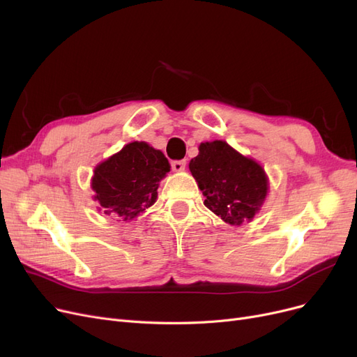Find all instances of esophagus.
<instances>
[{"label": "esophagus", "instance_id": "1", "mask_svg": "<svg viewBox=\"0 0 357 357\" xmlns=\"http://www.w3.org/2000/svg\"><path fill=\"white\" fill-rule=\"evenodd\" d=\"M185 166H187V162L185 160H174L172 162L174 172H182V170H185Z\"/></svg>", "mask_w": 357, "mask_h": 357}]
</instances>
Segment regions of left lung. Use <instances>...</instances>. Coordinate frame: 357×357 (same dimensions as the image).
<instances>
[{
    "label": "left lung",
    "mask_w": 357,
    "mask_h": 357,
    "mask_svg": "<svg viewBox=\"0 0 357 357\" xmlns=\"http://www.w3.org/2000/svg\"><path fill=\"white\" fill-rule=\"evenodd\" d=\"M190 170L204 206L230 226L252 222L266 203L270 183L264 167L223 140L201 143Z\"/></svg>",
    "instance_id": "left-lung-1"
}]
</instances>
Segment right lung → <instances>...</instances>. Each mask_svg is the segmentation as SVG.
Segmentation results:
<instances>
[{"label": "right lung", "mask_w": 357, "mask_h": 357, "mask_svg": "<svg viewBox=\"0 0 357 357\" xmlns=\"http://www.w3.org/2000/svg\"><path fill=\"white\" fill-rule=\"evenodd\" d=\"M170 170L165 154L146 142H132L95 167L90 187L98 210L131 222L158 199L159 182Z\"/></svg>", "instance_id": "add662e5"}]
</instances>
